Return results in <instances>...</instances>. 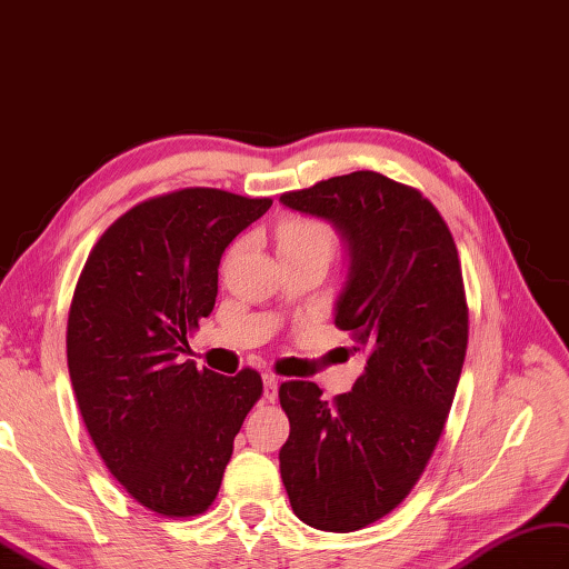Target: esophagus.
<instances>
[{
	"label": "esophagus",
	"instance_id": "esophagus-1",
	"mask_svg": "<svg viewBox=\"0 0 569 569\" xmlns=\"http://www.w3.org/2000/svg\"><path fill=\"white\" fill-rule=\"evenodd\" d=\"M279 385H281V380L273 372L264 375V399L267 401H276V397H279Z\"/></svg>",
	"mask_w": 569,
	"mask_h": 569
}]
</instances>
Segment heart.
Instances as JSON below:
<instances>
[{"mask_svg":"<svg viewBox=\"0 0 569 569\" xmlns=\"http://www.w3.org/2000/svg\"><path fill=\"white\" fill-rule=\"evenodd\" d=\"M300 244H331V230L327 223L308 216H290L279 226V250Z\"/></svg>","mask_w":569,"mask_h":569,"instance_id":"obj_1","label":"heart"}]
</instances>
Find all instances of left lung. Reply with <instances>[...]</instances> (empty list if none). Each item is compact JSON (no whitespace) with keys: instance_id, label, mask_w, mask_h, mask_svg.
<instances>
[{"instance_id":"left-lung-1","label":"left lung","mask_w":569,"mask_h":569,"mask_svg":"<svg viewBox=\"0 0 569 569\" xmlns=\"http://www.w3.org/2000/svg\"><path fill=\"white\" fill-rule=\"evenodd\" d=\"M348 244L333 325L368 353L348 395L283 382L281 478L300 521L348 533L382 519L423 476L455 401L469 305L455 238L416 187L358 170L281 194Z\"/></svg>"}]
</instances>
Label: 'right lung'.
Instances as JSON below:
<instances>
[{"instance_id":"1","label":"right lung","mask_w":569,"mask_h":569,"mask_svg":"<svg viewBox=\"0 0 569 569\" xmlns=\"http://www.w3.org/2000/svg\"><path fill=\"white\" fill-rule=\"evenodd\" d=\"M269 207L213 187L146 199L81 269L67 322L71 387L110 473L156 515L207 512L264 391L252 368L223 377L180 353L213 310L226 247Z\"/></svg>"}]
</instances>
